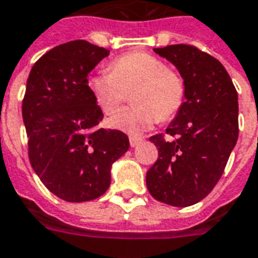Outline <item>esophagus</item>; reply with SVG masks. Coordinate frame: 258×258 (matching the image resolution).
<instances>
[{
    "label": "esophagus",
    "instance_id": "esophagus-1",
    "mask_svg": "<svg viewBox=\"0 0 258 258\" xmlns=\"http://www.w3.org/2000/svg\"><path fill=\"white\" fill-rule=\"evenodd\" d=\"M141 144V139L138 138H130V145H131V148H137L138 145Z\"/></svg>",
    "mask_w": 258,
    "mask_h": 258
}]
</instances>
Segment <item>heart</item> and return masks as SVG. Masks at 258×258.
<instances>
[{
  "instance_id": "1",
  "label": "heart",
  "mask_w": 258,
  "mask_h": 258,
  "mask_svg": "<svg viewBox=\"0 0 258 258\" xmlns=\"http://www.w3.org/2000/svg\"><path fill=\"white\" fill-rule=\"evenodd\" d=\"M87 89L95 105L105 114H113L131 94L133 108L120 110L109 125L130 137H139L158 120H169L180 110L186 87L182 76L169 70L161 58L145 51H131L116 57L109 72L90 76Z\"/></svg>"
}]
</instances>
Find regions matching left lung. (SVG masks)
Listing matches in <instances>:
<instances>
[{"label": "left lung", "mask_w": 258, "mask_h": 258, "mask_svg": "<svg viewBox=\"0 0 258 258\" xmlns=\"http://www.w3.org/2000/svg\"><path fill=\"white\" fill-rule=\"evenodd\" d=\"M176 67L186 87L184 102L169 123L165 141H150L158 160L146 173L152 197L190 207L207 197L221 177L238 141V93L221 62L190 45L154 49Z\"/></svg>", "instance_id": "1"}]
</instances>
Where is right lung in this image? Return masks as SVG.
<instances>
[{
	"label": "right lung",
	"mask_w": 258,
	"mask_h": 258,
	"mask_svg": "<svg viewBox=\"0 0 258 258\" xmlns=\"http://www.w3.org/2000/svg\"><path fill=\"white\" fill-rule=\"evenodd\" d=\"M110 51L86 41L58 45L31 68L23 100L28 157L54 196L85 202L110 186L112 164L130 148L128 137L97 128L104 113L87 89V76Z\"/></svg>",
	"instance_id": "1"
}]
</instances>
